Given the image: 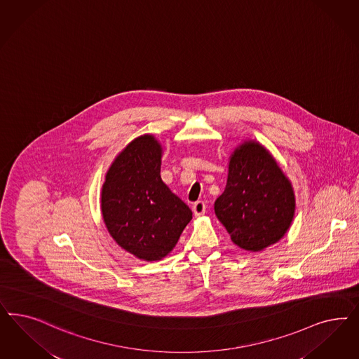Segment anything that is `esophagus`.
Listing matches in <instances>:
<instances>
[{
	"label": "esophagus",
	"mask_w": 359,
	"mask_h": 359,
	"mask_svg": "<svg viewBox=\"0 0 359 359\" xmlns=\"http://www.w3.org/2000/svg\"><path fill=\"white\" fill-rule=\"evenodd\" d=\"M193 211H194V215H203L205 211H206V203L203 201H197L194 205H193Z\"/></svg>",
	"instance_id": "1"
}]
</instances>
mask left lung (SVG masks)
<instances>
[{"label": "left lung", "instance_id": "8db88e82", "mask_svg": "<svg viewBox=\"0 0 359 359\" xmlns=\"http://www.w3.org/2000/svg\"><path fill=\"white\" fill-rule=\"evenodd\" d=\"M214 210L233 243L247 251H260L290 229L294 196L271 154L250 141L232 154L226 189Z\"/></svg>", "mask_w": 359, "mask_h": 359}]
</instances>
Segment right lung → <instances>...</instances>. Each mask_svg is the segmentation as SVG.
<instances>
[{"instance_id":"obj_1","label":"right lung","mask_w":359,"mask_h":359,"mask_svg":"<svg viewBox=\"0 0 359 359\" xmlns=\"http://www.w3.org/2000/svg\"><path fill=\"white\" fill-rule=\"evenodd\" d=\"M160 172V144L141 136L116 157L102 191L103 218L116 243L148 262L169 254L193 218Z\"/></svg>"}]
</instances>
